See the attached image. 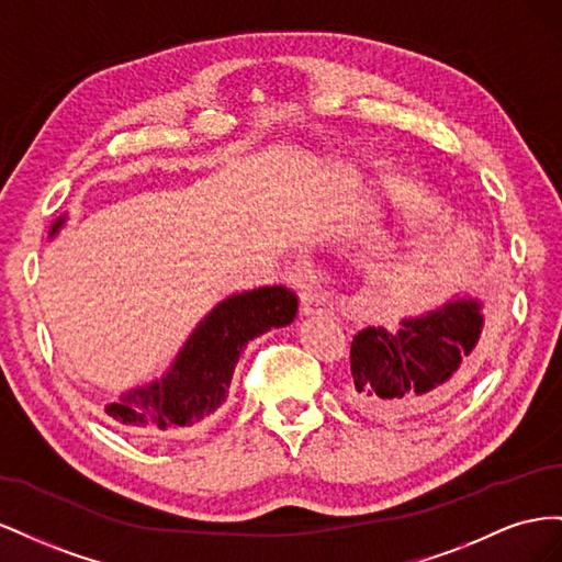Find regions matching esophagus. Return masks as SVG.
Here are the masks:
<instances>
[{"instance_id":"1","label":"esophagus","mask_w":562,"mask_h":562,"mask_svg":"<svg viewBox=\"0 0 562 562\" xmlns=\"http://www.w3.org/2000/svg\"><path fill=\"white\" fill-rule=\"evenodd\" d=\"M331 308V303L325 294H319L315 290H306L301 294V315L303 317H311V315H319V313H327Z\"/></svg>"}]
</instances>
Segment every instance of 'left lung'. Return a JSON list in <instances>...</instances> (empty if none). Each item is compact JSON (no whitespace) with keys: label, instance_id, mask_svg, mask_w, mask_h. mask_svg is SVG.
I'll return each instance as SVG.
<instances>
[{"label":"left lung","instance_id":"obj_1","mask_svg":"<svg viewBox=\"0 0 562 562\" xmlns=\"http://www.w3.org/2000/svg\"><path fill=\"white\" fill-rule=\"evenodd\" d=\"M485 329L483 301L454 294L397 327H364L350 344L348 400L383 424L436 412L467 389Z\"/></svg>","mask_w":562,"mask_h":562}]
</instances>
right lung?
<instances>
[{
  "label": "right lung",
  "mask_w": 562,
  "mask_h": 562,
  "mask_svg": "<svg viewBox=\"0 0 562 562\" xmlns=\"http://www.w3.org/2000/svg\"><path fill=\"white\" fill-rule=\"evenodd\" d=\"M68 214L54 221L49 239L66 226ZM299 299L282 284L233 294L206 313L190 331L169 370L120 395L105 407L138 440H169L200 426L228 397L235 364L247 344L270 329L294 323Z\"/></svg>",
  "instance_id": "obj_1"
}]
</instances>
